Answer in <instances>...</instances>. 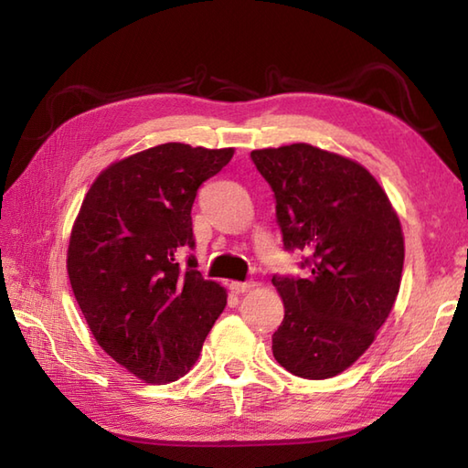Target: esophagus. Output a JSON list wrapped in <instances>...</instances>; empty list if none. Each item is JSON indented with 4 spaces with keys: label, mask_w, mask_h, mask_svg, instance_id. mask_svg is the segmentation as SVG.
<instances>
[{
    "label": "esophagus",
    "mask_w": 468,
    "mask_h": 468,
    "mask_svg": "<svg viewBox=\"0 0 468 468\" xmlns=\"http://www.w3.org/2000/svg\"><path fill=\"white\" fill-rule=\"evenodd\" d=\"M253 282H231L229 283V290H231L233 293H247V292H251L253 290Z\"/></svg>",
    "instance_id": "1"
}]
</instances>
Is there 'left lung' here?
Here are the masks:
<instances>
[{"label": "left lung", "instance_id": "8db88e82", "mask_svg": "<svg viewBox=\"0 0 468 468\" xmlns=\"http://www.w3.org/2000/svg\"><path fill=\"white\" fill-rule=\"evenodd\" d=\"M271 185L287 251L305 277L273 275L285 315L273 356L310 380L347 370L390 315L400 290L404 235L380 183L352 158L295 143L251 153Z\"/></svg>", "mask_w": 468, "mask_h": 468}]
</instances>
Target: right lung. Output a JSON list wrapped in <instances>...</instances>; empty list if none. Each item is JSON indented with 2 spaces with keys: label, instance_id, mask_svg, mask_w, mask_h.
Segmentation results:
<instances>
[{
  "label": "right lung",
  "instance_id": "obj_1",
  "mask_svg": "<svg viewBox=\"0 0 468 468\" xmlns=\"http://www.w3.org/2000/svg\"><path fill=\"white\" fill-rule=\"evenodd\" d=\"M233 148L166 143L112 163L96 176L72 225L68 275L98 346L148 384L185 376L227 305L183 247H195L197 188Z\"/></svg>",
  "mask_w": 468,
  "mask_h": 468
}]
</instances>
